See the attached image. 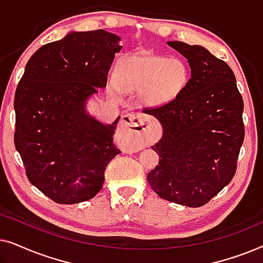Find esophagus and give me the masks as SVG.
I'll use <instances>...</instances> for the list:
<instances>
[{
    "instance_id": "1",
    "label": "esophagus",
    "mask_w": 263,
    "mask_h": 263,
    "mask_svg": "<svg viewBox=\"0 0 263 263\" xmlns=\"http://www.w3.org/2000/svg\"><path fill=\"white\" fill-rule=\"evenodd\" d=\"M118 128L130 134L129 143L134 148H140L141 145L146 143L153 136L152 125L147 123L141 116L136 115L128 114L122 116L121 121L118 122Z\"/></svg>"
}]
</instances>
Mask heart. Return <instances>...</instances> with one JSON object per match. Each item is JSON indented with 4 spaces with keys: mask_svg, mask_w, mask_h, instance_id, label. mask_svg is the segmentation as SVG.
<instances>
[{
    "mask_svg": "<svg viewBox=\"0 0 263 263\" xmlns=\"http://www.w3.org/2000/svg\"><path fill=\"white\" fill-rule=\"evenodd\" d=\"M116 85L112 91L140 95L148 106H161L182 95L190 80V68L179 57L129 56L120 61L115 69Z\"/></svg>",
    "mask_w": 263,
    "mask_h": 263,
    "instance_id": "obj_1",
    "label": "heart"
}]
</instances>
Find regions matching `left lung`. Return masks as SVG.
Wrapping results in <instances>:
<instances>
[{
	"mask_svg": "<svg viewBox=\"0 0 263 263\" xmlns=\"http://www.w3.org/2000/svg\"><path fill=\"white\" fill-rule=\"evenodd\" d=\"M188 60L192 78L174 102L145 107L163 125L159 156L147 181L161 199L201 207L236 174L244 141L243 98L231 68L199 45L167 42Z\"/></svg>",
	"mask_w": 263,
	"mask_h": 263,
	"instance_id": "obj_1",
	"label": "left lung"
}]
</instances>
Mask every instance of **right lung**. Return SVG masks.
Returning a JSON list of instances; mask_svg holds the SVG:
<instances>
[{
    "label": "right lung",
    "mask_w": 263,
    "mask_h": 263,
    "mask_svg": "<svg viewBox=\"0 0 263 263\" xmlns=\"http://www.w3.org/2000/svg\"><path fill=\"white\" fill-rule=\"evenodd\" d=\"M120 37L104 30L71 32L43 45L25 67L14 98V143L32 184L62 204L95 197L114 145L117 122L103 124L85 103L106 86Z\"/></svg>",
    "instance_id": "obj_1"
}]
</instances>
